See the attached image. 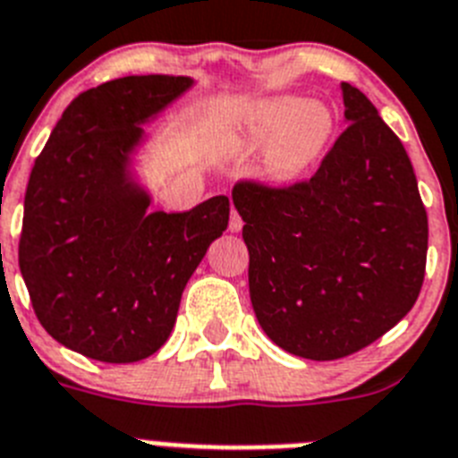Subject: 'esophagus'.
<instances>
[{
    "label": "esophagus",
    "instance_id": "esophagus-1",
    "mask_svg": "<svg viewBox=\"0 0 458 458\" xmlns=\"http://www.w3.org/2000/svg\"><path fill=\"white\" fill-rule=\"evenodd\" d=\"M242 225H244V221H242V216L237 214V209L230 211V230H233V233H240Z\"/></svg>",
    "mask_w": 458,
    "mask_h": 458
}]
</instances>
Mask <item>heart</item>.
Returning a JSON list of instances; mask_svg holds the SVG:
<instances>
[{
	"label": "heart",
	"instance_id": "heart-1",
	"mask_svg": "<svg viewBox=\"0 0 458 458\" xmlns=\"http://www.w3.org/2000/svg\"><path fill=\"white\" fill-rule=\"evenodd\" d=\"M333 114L321 102L295 98L265 99L251 109L244 130L249 151L269 141L265 170L276 182L298 179L321 156L333 134Z\"/></svg>",
	"mask_w": 458,
	"mask_h": 458
}]
</instances>
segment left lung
Segmentation results:
<instances>
[{
    "label": "left lung",
    "instance_id": "8db88e82",
    "mask_svg": "<svg viewBox=\"0 0 458 458\" xmlns=\"http://www.w3.org/2000/svg\"><path fill=\"white\" fill-rule=\"evenodd\" d=\"M347 128L305 182L240 179L249 293L265 335L335 360L394 328L417 302L428 216L412 163L359 88L342 83Z\"/></svg>",
    "mask_w": 458,
    "mask_h": 458
}]
</instances>
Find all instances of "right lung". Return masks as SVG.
Wrapping results in <instances>:
<instances>
[{
  "label": "right lung",
  "mask_w": 458,
  "mask_h": 458,
  "mask_svg": "<svg viewBox=\"0 0 458 458\" xmlns=\"http://www.w3.org/2000/svg\"><path fill=\"white\" fill-rule=\"evenodd\" d=\"M188 76H123L64 109L30 174L18 265L46 333L88 359L134 363L174 328L188 279L228 228L230 202L148 209L130 179L146 123L191 88Z\"/></svg>",
  "instance_id": "obj_1"
}]
</instances>
